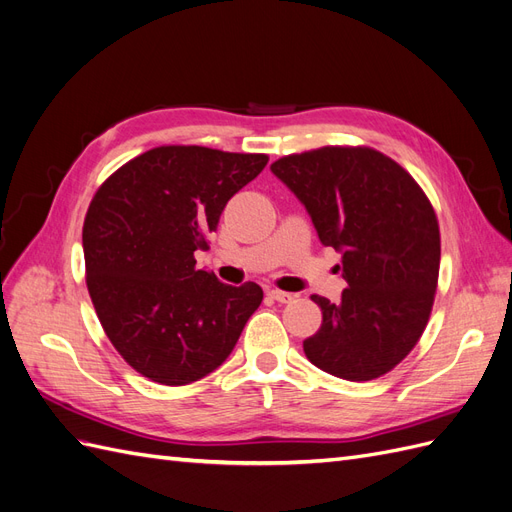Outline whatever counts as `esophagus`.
Here are the masks:
<instances>
[{
	"mask_svg": "<svg viewBox=\"0 0 512 512\" xmlns=\"http://www.w3.org/2000/svg\"><path fill=\"white\" fill-rule=\"evenodd\" d=\"M269 297H271V299H275L277 303H290V301L294 299V294L273 288V290H269Z\"/></svg>",
	"mask_w": 512,
	"mask_h": 512,
	"instance_id": "esophagus-1",
	"label": "esophagus"
}]
</instances>
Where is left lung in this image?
Masks as SVG:
<instances>
[{"instance_id":"left-lung-1","label":"left lung","mask_w":512,"mask_h":512,"mask_svg":"<svg viewBox=\"0 0 512 512\" xmlns=\"http://www.w3.org/2000/svg\"><path fill=\"white\" fill-rule=\"evenodd\" d=\"M297 194L322 245L342 252V301L312 294L322 324L309 361L331 376L367 382L389 374L421 339L440 273V226L421 185L371 147L329 145L271 164Z\"/></svg>"}]
</instances>
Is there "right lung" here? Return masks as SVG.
<instances>
[{
  "instance_id": "obj_1",
  "label": "right lung",
  "mask_w": 512,
  "mask_h": 512,
  "mask_svg": "<svg viewBox=\"0 0 512 512\" xmlns=\"http://www.w3.org/2000/svg\"><path fill=\"white\" fill-rule=\"evenodd\" d=\"M265 153L153 147L94 194L83 224L85 282L115 350L166 386L200 380L235 348L262 288L196 269L228 200L267 166Z\"/></svg>"
}]
</instances>
